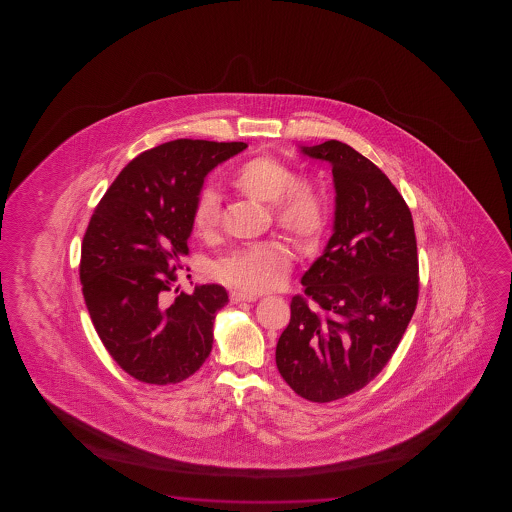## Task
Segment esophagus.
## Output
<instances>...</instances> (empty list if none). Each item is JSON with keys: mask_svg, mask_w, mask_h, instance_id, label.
<instances>
[{"mask_svg": "<svg viewBox=\"0 0 512 512\" xmlns=\"http://www.w3.org/2000/svg\"><path fill=\"white\" fill-rule=\"evenodd\" d=\"M229 299L234 304H238V302H252L257 299V295L252 294H243V292H236V290H232L231 294H229Z\"/></svg>", "mask_w": 512, "mask_h": 512, "instance_id": "obj_1", "label": "esophagus"}]
</instances>
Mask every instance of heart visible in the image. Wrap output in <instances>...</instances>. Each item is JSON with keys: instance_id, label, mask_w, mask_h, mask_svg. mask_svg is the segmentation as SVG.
Returning a JSON list of instances; mask_svg holds the SVG:
<instances>
[{"instance_id": "heart-1", "label": "heart", "mask_w": 512, "mask_h": 512, "mask_svg": "<svg viewBox=\"0 0 512 512\" xmlns=\"http://www.w3.org/2000/svg\"><path fill=\"white\" fill-rule=\"evenodd\" d=\"M241 196L269 203L274 222L302 245H313L327 224V204L313 183L295 180L288 164L273 155H257L243 162L231 178ZM192 227L199 238L211 239L220 227V203L215 192L204 190L192 210ZM294 253L283 241L238 248L213 262L211 274L245 294H260L287 280Z\"/></svg>"}]
</instances>
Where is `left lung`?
Here are the masks:
<instances>
[{"mask_svg":"<svg viewBox=\"0 0 512 512\" xmlns=\"http://www.w3.org/2000/svg\"><path fill=\"white\" fill-rule=\"evenodd\" d=\"M332 164L334 234L302 276L276 346L281 378L302 399L332 402L383 371L420 295L413 215L388 176L337 140L302 148Z\"/></svg>","mask_w":512,"mask_h":512,"instance_id":"left-lung-1","label":"left lung"}]
</instances>
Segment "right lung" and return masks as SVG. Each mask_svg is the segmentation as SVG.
Returning a JSON list of instances; mask_svg holds the SVG:
<instances>
[{"mask_svg":"<svg viewBox=\"0 0 512 512\" xmlns=\"http://www.w3.org/2000/svg\"><path fill=\"white\" fill-rule=\"evenodd\" d=\"M246 147L187 138L162 143L134 157L94 208L80 255L85 304L106 351L141 383L175 385L210 357L227 292L196 285L194 294H178L175 283L189 255L204 176Z\"/></svg>","mask_w":512,"mask_h":512,"instance_id":"1","label":"right lung"}]
</instances>
